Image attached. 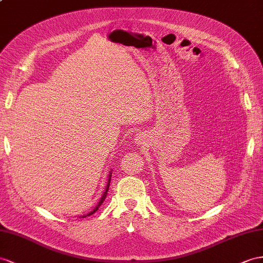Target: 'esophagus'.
I'll list each match as a JSON object with an SVG mask.
<instances>
[{"instance_id":"34e87169","label":"esophagus","mask_w":263,"mask_h":263,"mask_svg":"<svg viewBox=\"0 0 263 263\" xmlns=\"http://www.w3.org/2000/svg\"><path fill=\"white\" fill-rule=\"evenodd\" d=\"M134 140H136L137 144H143L144 143V137L142 136V134H139V136H137V138Z\"/></svg>"}]
</instances>
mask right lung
<instances>
[{
	"label": "right lung",
	"mask_w": 263,
	"mask_h": 263,
	"mask_svg": "<svg viewBox=\"0 0 263 263\" xmlns=\"http://www.w3.org/2000/svg\"><path fill=\"white\" fill-rule=\"evenodd\" d=\"M111 176H112V171H110V173H109V178H107V183H106V186H105V190H104V192H103V194H102V197H101L100 201L98 202L97 206L94 208L91 212H89V213L85 214V215H82V217H81V218H85V217H87V215H91V214H93V213H96V212L98 211V209L100 208V205L103 203V201L105 200V198H106V194H107V191H109V187H110V182H111Z\"/></svg>",
	"instance_id": "obj_1"
}]
</instances>
